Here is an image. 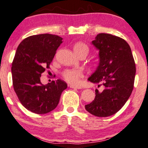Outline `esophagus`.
Returning a JSON list of instances; mask_svg holds the SVG:
<instances>
[{
    "label": "esophagus",
    "mask_w": 148,
    "mask_h": 148,
    "mask_svg": "<svg viewBox=\"0 0 148 148\" xmlns=\"http://www.w3.org/2000/svg\"><path fill=\"white\" fill-rule=\"evenodd\" d=\"M69 86L71 88H74V89H81V88H82V87H81V86H75V85H69Z\"/></svg>",
    "instance_id": "1"
}]
</instances>
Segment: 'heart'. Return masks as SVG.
Segmentation results:
<instances>
[{
    "instance_id": "heart-1",
    "label": "heart",
    "mask_w": 148,
    "mask_h": 148,
    "mask_svg": "<svg viewBox=\"0 0 148 148\" xmlns=\"http://www.w3.org/2000/svg\"><path fill=\"white\" fill-rule=\"evenodd\" d=\"M73 50L78 56L82 54H88L89 48L86 44L82 41H78L73 45ZM90 69L93 70L95 65H90ZM84 76V73L80 69H66L62 73V77L65 82L69 84H74L79 82V79Z\"/></svg>"
}]
</instances>
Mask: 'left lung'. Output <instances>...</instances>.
Returning <instances> with one entry per match:
<instances>
[{"mask_svg":"<svg viewBox=\"0 0 148 148\" xmlns=\"http://www.w3.org/2000/svg\"><path fill=\"white\" fill-rule=\"evenodd\" d=\"M92 43L99 50L100 63L88 81L103 86L95 90V98L85 105L94 116L106 117L121 110L134 89L136 64L127 42L109 34H99Z\"/></svg>","mask_w":148,"mask_h":148,"instance_id":"obj_1","label":"left lung"}]
</instances>
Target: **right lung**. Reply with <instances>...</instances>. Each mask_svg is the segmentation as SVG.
Here are the masks:
<instances>
[{"mask_svg": "<svg viewBox=\"0 0 148 148\" xmlns=\"http://www.w3.org/2000/svg\"><path fill=\"white\" fill-rule=\"evenodd\" d=\"M62 40L49 34L33 35L24 38L17 47L11 68L12 85L20 103L32 112L42 114L51 112L67 88L60 79L46 85L40 82L41 74L50 68Z\"/></svg>", "mask_w": 148, "mask_h": 148, "instance_id": "obj_1", "label": "right lung"}]
</instances>
